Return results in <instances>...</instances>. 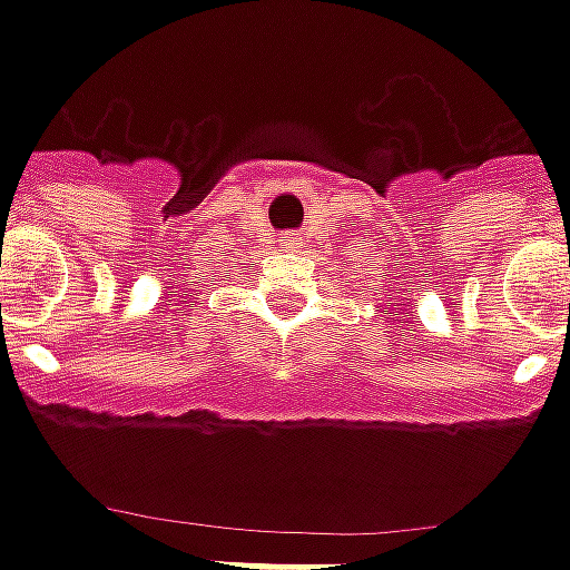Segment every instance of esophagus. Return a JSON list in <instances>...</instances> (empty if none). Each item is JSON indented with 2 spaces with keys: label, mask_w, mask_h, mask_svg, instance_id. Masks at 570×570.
Returning a JSON list of instances; mask_svg holds the SVG:
<instances>
[{
  "label": "esophagus",
  "mask_w": 570,
  "mask_h": 570,
  "mask_svg": "<svg viewBox=\"0 0 570 570\" xmlns=\"http://www.w3.org/2000/svg\"><path fill=\"white\" fill-rule=\"evenodd\" d=\"M281 246L296 248L299 246V236H296V233H284V236H281Z\"/></svg>",
  "instance_id": "esophagus-1"
}]
</instances>
